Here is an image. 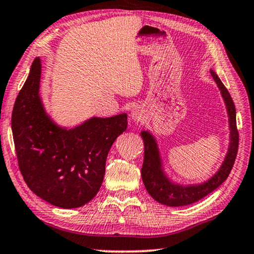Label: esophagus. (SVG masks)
Here are the masks:
<instances>
[{"mask_svg":"<svg viewBox=\"0 0 254 254\" xmlns=\"http://www.w3.org/2000/svg\"><path fill=\"white\" fill-rule=\"evenodd\" d=\"M130 117L135 123L143 122V121H145V111H143L142 107H140V106H135V107L132 108Z\"/></svg>","mask_w":254,"mask_h":254,"instance_id":"esophagus-1","label":"esophagus"}]
</instances>
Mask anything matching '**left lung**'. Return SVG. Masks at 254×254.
Wrapping results in <instances>:
<instances>
[{
	"label": "left lung",
	"mask_w": 254,
	"mask_h": 254,
	"mask_svg": "<svg viewBox=\"0 0 254 254\" xmlns=\"http://www.w3.org/2000/svg\"><path fill=\"white\" fill-rule=\"evenodd\" d=\"M214 82L225 101L229 123V145L226 156L220 168L209 179L199 184L184 185L176 183L166 175L163 160L156 139L149 131H141V137L145 143V156L141 169L142 181L148 194L158 203L168 206L189 205L205 197L214 189H217L228 178L235 162L238 149V132L236 127V109L228 90L219 78L217 73L210 70Z\"/></svg>",
	"instance_id": "1"
}]
</instances>
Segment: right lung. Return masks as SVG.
Wrapping results in <instances>:
<instances>
[{
	"instance_id": "right-lung-1",
	"label": "right lung",
	"mask_w": 254,
	"mask_h": 254,
	"mask_svg": "<svg viewBox=\"0 0 254 254\" xmlns=\"http://www.w3.org/2000/svg\"><path fill=\"white\" fill-rule=\"evenodd\" d=\"M41 76L42 63L36 58L13 106L11 127L19 169L34 194L55 206L75 209L100 189L109 149L127 130V115L59 126L45 111Z\"/></svg>"
}]
</instances>
